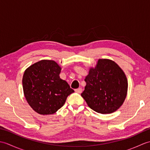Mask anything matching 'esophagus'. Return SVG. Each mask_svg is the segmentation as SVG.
I'll list each match as a JSON object with an SVG mask.
<instances>
[{
    "mask_svg": "<svg viewBox=\"0 0 150 150\" xmlns=\"http://www.w3.org/2000/svg\"><path fill=\"white\" fill-rule=\"evenodd\" d=\"M75 91L77 92V93H81L82 92V89L81 88H79L78 89H76Z\"/></svg>",
    "mask_w": 150,
    "mask_h": 150,
    "instance_id": "esophagus-1",
    "label": "esophagus"
}]
</instances>
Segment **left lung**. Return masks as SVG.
Segmentation results:
<instances>
[{"label":"left lung","mask_w":150,"mask_h":150,"mask_svg":"<svg viewBox=\"0 0 150 150\" xmlns=\"http://www.w3.org/2000/svg\"><path fill=\"white\" fill-rule=\"evenodd\" d=\"M81 96L97 113H111L122 106L128 91L126 76L119 65L110 59H99L86 77Z\"/></svg>","instance_id":"1"}]
</instances>
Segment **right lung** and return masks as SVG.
I'll list each match as a JSON object with an SVG mask.
<instances>
[{
    "label": "right lung",
    "instance_id": "add662e5",
    "mask_svg": "<svg viewBox=\"0 0 150 150\" xmlns=\"http://www.w3.org/2000/svg\"><path fill=\"white\" fill-rule=\"evenodd\" d=\"M61 68L54 60H42L25 70L22 86L31 108L40 115L55 113L74 92L59 77Z\"/></svg>",
    "mask_w": 150,
    "mask_h": 150
}]
</instances>
